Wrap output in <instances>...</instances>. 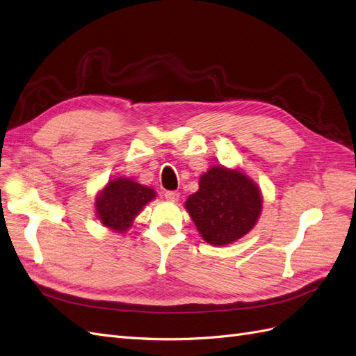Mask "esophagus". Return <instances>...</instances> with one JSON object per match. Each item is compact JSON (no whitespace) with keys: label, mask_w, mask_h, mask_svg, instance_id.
Segmentation results:
<instances>
[{"label":"esophagus","mask_w":356,"mask_h":356,"mask_svg":"<svg viewBox=\"0 0 356 356\" xmlns=\"http://www.w3.org/2000/svg\"><path fill=\"white\" fill-rule=\"evenodd\" d=\"M164 197H165V200H167V201L175 202V201H177V200L180 198V193H179L177 191H165Z\"/></svg>","instance_id":"34e87169"}]
</instances>
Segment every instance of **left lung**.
Masks as SVG:
<instances>
[{
    "label": "left lung",
    "instance_id": "1",
    "mask_svg": "<svg viewBox=\"0 0 356 356\" xmlns=\"http://www.w3.org/2000/svg\"><path fill=\"white\" fill-rule=\"evenodd\" d=\"M261 204L259 186L243 171L216 165L200 177L185 209L205 243L227 245L254 227Z\"/></svg>",
    "mask_w": 356,
    "mask_h": 356
}]
</instances>
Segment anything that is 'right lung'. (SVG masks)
<instances>
[{
  "mask_svg": "<svg viewBox=\"0 0 356 356\" xmlns=\"http://www.w3.org/2000/svg\"><path fill=\"white\" fill-rule=\"evenodd\" d=\"M156 197L152 188L140 185L127 177H117L106 183L96 197V214L103 226L124 234L133 225L147 202Z\"/></svg>",
  "mask_w": 356,
  "mask_h": 356,
  "instance_id": "add662e5",
  "label": "right lung"
}]
</instances>
